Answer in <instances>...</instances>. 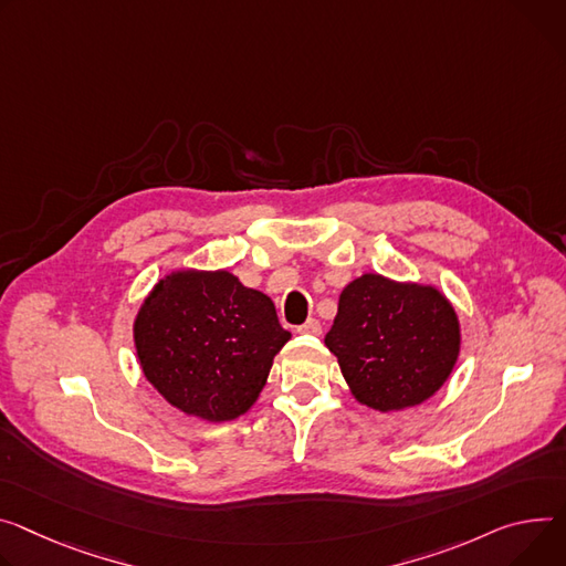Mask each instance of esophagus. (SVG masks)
<instances>
[{
  "label": "esophagus",
  "mask_w": 566,
  "mask_h": 566,
  "mask_svg": "<svg viewBox=\"0 0 566 566\" xmlns=\"http://www.w3.org/2000/svg\"><path fill=\"white\" fill-rule=\"evenodd\" d=\"M295 332H297V334H312V336H318V334L323 332V327H321V323H318L316 318H310V321H306L304 325H300Z\"/></svg>",
  "instance_id": "34e87169"
}]
</instances>
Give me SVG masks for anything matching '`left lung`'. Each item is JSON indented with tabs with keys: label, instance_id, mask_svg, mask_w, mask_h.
<instances>
[{
	"label": "left lung",
	"instance_id": "1",
	"mask_svg": "<svg viewBox=\"0 0 566 566\" xmlns=\"http://www.w3.org/2000/svg\"><path fill=\"white\" fill-rule=\"evenodd\" d=\"M460 321L436 284L354 277L325 336L352 397L379 413L433 397L460 356Z\"/></svg>",
	"mask_w": 566,
	"mask_h": 566
}]
</instances>
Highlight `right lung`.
<instances>
[{
  "instance_id": "add662e5",
  "label": "right lung",
  "mask_w": 566,
  "mask_h": 566,
  "mask_svg": "<svg viewBox=\"0 0 566 566\" xmlns=\"http://www.w3.org/2000/svg\"><path fill=\"white\" fill-rule=\"evenodd\" d=\"M289 338L273 300L226 269L169 271L133 321L146 381L180 413L205 422L248 413Z\"/></svg>"
}]
</instances>
